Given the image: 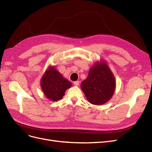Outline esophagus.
Listing matches in <instances>:
<instances>
[{
	"instance_id": "obj_1",
	"label": "esophagus",
	"mask_w": 152,
	"mask_h": 152,
	"mask_svg": "<svg viewBox=\"0 0 152 152\" xmlns=\"http://www.w3.org/2000/svg\"><path fill=\"white\" fill-rule=\"evenodd\" d=\"M74 85H75V86H79V85H80V81H75V82H74Z\"/></svg>"
}]
</instances>
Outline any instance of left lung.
Here are the masks:
<instances>
[{"label": "left lung", "instance_id": "left-lung-1", "mask_svg": "<svg viewBox=\"0 0 152 152\" xmlns=\"http://www.w3.org/2000/svg\"><path fill=\"white\" fill-rule=\"evenodd\" d=\"M81 87L91 104L102 105L113 95L115 88V78L105 62H97L90 69Z\"/></svg>", "mask_w": 152, "mask_h": 152}]
</instances>
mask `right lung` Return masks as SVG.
Listing matches in <instances>:
<instances>
[{"mask_svg":"<svg viewBox=\"0 0 152 152\" xmlns=\"http://www.w3.org/2000/svg\"><path fill=\"white\" fill-rule=\"evenodd\" d=\"M72 86L71 83L64 79L55 67H49L43 76L41 86L44 94L52 101L61 99L66 90Z\"/></svg>","mask_w":152,"mask_h":152,"instance_id":"1","label":"right lung"}]
</instances>
